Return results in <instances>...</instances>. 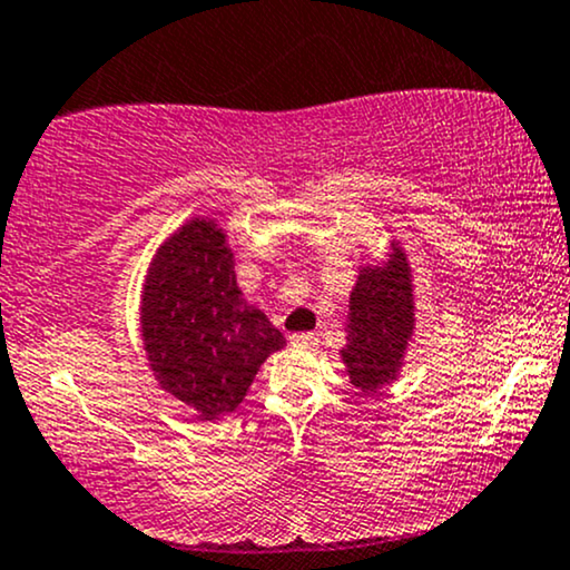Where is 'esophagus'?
<instances>
[{"instance_id": "1", "label": "esophagus", "mask_w": 570, "mask_h": 570, "mask_svg": "<svg viewBox=\"0 0 570 570\" xmlns=\"http://www.w3.org/2000/svg\"><path fill=\"white\" fill-rule=\"evenodd\" d=\"M291 344H293V347L309 350V347H315V344H317V334H309V331H306V334H293Z\"/></svg>"}]
</instances>
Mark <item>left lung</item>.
Wrapping results in <instances>:
<instances>
[{"label": "left lung", "instance_id": "left-lung-1", "mask_svg": "<svg viewBox=\"0 0 570 570\" xmlns=\"http://www.w3.org/2000/svg\"><path fill=\"white\" fill-rule=\"evenodd\" d=\"M414 328L412 285L401 247L385 266L363 268L350 296L347 347L342 350L350 380L363 393H376L395 380Z\"/></svg>", "mask_w": 570, "mask_h": 570}]
</instances>
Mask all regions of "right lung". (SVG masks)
Segmentation results:
<instances>
[{"label":"right lung","instance_id":"1","mask_svg":"<svg viewBox=\"0 0 570 570\" xmlns=\"http://www.w3.org/2000/svg\"><path fill=\"white\" fill-rule=\"evenodd\" d=\"M142 336L166 393L202 417L234 412L285 336L236 287L213 220H190L158 250L142 296Z\"/></svg>","mask_w":570,"mask_h":570}]
</instances>
